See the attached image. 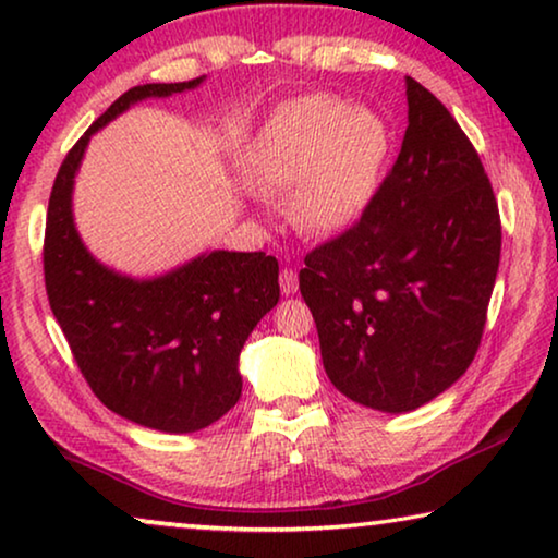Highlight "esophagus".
Returning <instances> with one entry per match:
<instances>
[{"instance_id": "1", "label": "esophagus", "mask_w": 558, "mask_h": 558, "mask_svg": "<svg viewBox=\"0 0 558 558\" xmlns=\"http://www.w3.org/2000/svg\"><path fill=\"white\" fill-rule=\"evenodd\" d=\"M279 284H281V292L284 294H294L299 289V274L292 266H284L279 274Z\"/></svg>"}]
</instances>
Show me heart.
I'll list each match as a JSON object with an SVG mask.
<instances>
[{
	"instance_id": "obj_1",
	"label": "heart",
	"mask_w": 558,
	"mask_h": 558,
	"mask_svg": "<svg viewBox=\"0 0 558 558\" xmlns=\"http://www.w3.org/2000/svg\"><path fill=\"white\" fill-rule=\"evenodd\" d=\"M387 145L375 112L327 95L299 98L264 125L254 148L256 183L266 196H292L306 229H344L373 198Z\"/></svg>"
}]
</instances>
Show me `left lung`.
Listing matches in <instances>:
<instances>
[{
  "mask_svg": "<svg viewBox=\"0 0 558 558\" xmlns=\"http://www.w3.org/2000/svg\"><path fill=\"white\" fill-rule=\"evenodd\" d=\"M405 85L398 160L360 219L299 271L327 377L383 413L425 405L471 367L500 262L478 153L427 87Z\"/></svg>",
  "mask_w": 558,
  "mask_h": 558,
  "instance_id": "8db88e82",
  "label": "left lung"
}]
</instances>
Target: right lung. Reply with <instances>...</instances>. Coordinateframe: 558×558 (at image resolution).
<instances>
[{"label":"right lung","instance_id":"obj_1","mask_svg":"<svg viewBox=\"0 0 558 558\" xmlns=\"http://www.w3.org/2000/svg\"><path fill=\"white\" fill-rule=\"evenodd\" d=\"M150 83L120 95L64 156L45 223V287L85 383L105 408L163 433H193L241 398L239 354L279 302V262L211 252L158 279H131L87 254L72 223V183L90 135L145 98L191 90Z\"/></svg>","mask_w":558,"mask_h":558}]
</instances>
